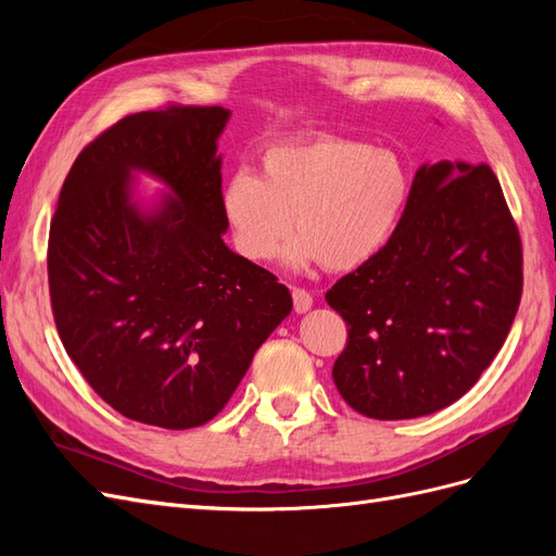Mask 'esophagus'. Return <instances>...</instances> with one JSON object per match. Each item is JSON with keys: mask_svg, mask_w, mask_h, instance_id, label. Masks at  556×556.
<instances>
[{"mask_svg": "<svg viewBox=\"0 0 556 556\" xmlns=\"http://www.w3.org/2000/svg\"><path fill=\"white\" fill-rule=\"evenodd\" d=\"M292 299H294V311L301 313H308L313 308V296L311 292L301 290V288H292Z\"/></svg>", "mask_w": 556, "mask_h": 556, "instance_id": "obj_1", "label": "esophagus"}]
</instances>
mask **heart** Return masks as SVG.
Listing matches in <instances>:
<instances>
[{"label":"heart","mask_w":556,"mask_h":556,"mask_svg":"<svg viewBox=\"0 0 556 556\" xmlns=\"http://www.w3.org/2000/svg\"><path fill=\"white\" fill-rule=\"evenodd\" d=\"M408 194L410 176L394 150L319 134L268 148L262 176L233 174L220 206L245 260H271L296 225L285 262L352 271L390 243Z\"/></svg>","instance_id":"1"}]
</instances>
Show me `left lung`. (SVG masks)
Here are the masks:
<instances>
[{"mask_svg": "<svg viewBox=\"0 0 556 556\" xmlns=\"http://www.w3.org/2000/svg\"><path fill=\"white\" fill-rule=\"evenodd\" d=\"M519 296L521 243L494 172L422 164L390 243L325 296L348 323L336 390L374 419L447 408L506 343Z\"/></svg>", "mask_w": 556, "mask_h": 556, "instance_id": "8db88e82", "label": "left lung"}]
</instances>
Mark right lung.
Instances as JSON below:
<instances>
[{
    "mask_svg": "<svg viewBox=\"0 0 556 556\" xmlns=\"http://www.w3.org/2000/svg\"><path fill=\"white\" fill-rule=\"evenodd\" d=\"M223 106L123 117L76 157L48 237V285L66 355L111 408L192 429L225 408L292 311L266 268L223 241ZM139 173L169 193L150 205Z\"/></svg>",
    "mask_w": 556,
    "mask_h": 556,
    "instance_id": "1",
    "label": "right lung"
}]
</instances>
